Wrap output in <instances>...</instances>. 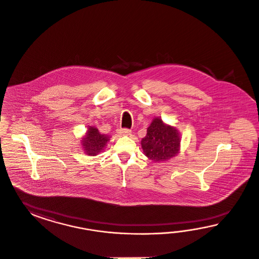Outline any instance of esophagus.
Here are the masks:
<instances>
[{"instance_id": "34e87169", "label": "esophagus", "mask_w": 259, "mask_h": 259, "mask_svg": "<svg viewBox=\"0 0 259 259\" xmlns=\"http://www.w3.org/2000/svg\"><path fill=\"white\" fill-rule=\"evenodd\" d=\"M118 133L120 134V135L128 136V135H130V134H131V130L126 129V128H123V129H119V130H118Z\"/></svg>"}]
</instances>
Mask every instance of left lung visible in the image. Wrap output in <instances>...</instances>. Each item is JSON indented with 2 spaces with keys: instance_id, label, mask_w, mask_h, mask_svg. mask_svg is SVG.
I'll return each instance as SVG.
<instances>
[{
  "instance_id": "8db88e82",
  "label": "left lung",
  "mask_w": 259,
  "mask_h": 259,
  "mask_svg": "<svg viewBox=\"0 0 259 259\" xmlns=\"http://www.w3.org/2000/svg\"><path fill=\"white\" fill-rule=\"evenodd\" d=\"M141 147L146 157L155 162L167 161L179 154L181 135L177 128L167 125L160 118H155L141 140Z\"/></svg>"
}]
</instances>
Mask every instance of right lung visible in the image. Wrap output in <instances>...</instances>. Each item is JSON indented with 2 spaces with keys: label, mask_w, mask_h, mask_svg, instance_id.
I'll use <instances>...</instances> for the list:
<instances>
[{
  "label": "right lung",
  "mask_w": 259,
  "mask_h": 259,
  "mask_svg": "<svg viewBox=\"0 0 259 259\" xmlns=\"http://www.w3.org/2000/svg\"><path fill=\"white\" fill-rule=\"evenodd\" d=\"M108 141V136L100 133L94 126H88L87 134L81 140V145L87 155L97 156L103 151Z\"/></svg>",
  "instance_id": "1"
}]
</instances>
